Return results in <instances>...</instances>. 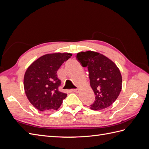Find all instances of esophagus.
<instances>
[{"instance_id": "34e87169", "label": "esophagus", "mask_w": 149, "mask_h": 149, "mask_svg": "<svg viewBox=\"0 0 149 149\" xmlns=\"http://www.w3.org/2000/svg\"><path fill=\"white\" fill-rule=\"evenodd\" d=\"M72 91L75 92V93H78V92L79 91V88H76V89H72Z\"/></svg>"}]
</instances>
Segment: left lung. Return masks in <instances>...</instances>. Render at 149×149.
I'll list each match as a JSON object with an SVG mask.
<instances>
[{"mask_svg":"<svg viewBox=\"0 0 149 149\" xmlns=\"http://www.w3.org/2000/svg\"><path fill=\"white\" fill-rule=\"evenodd\" d=\"M76 58L83 67H88L90 85L96 95L90 109L101 110L110 106L122 89V76L118 67L106 56L93 51L78 53Z\"/></svg>","mask_w":149,"mask_h":149,"instance_id":"obj_1","label":"left lung"}]
</instances>
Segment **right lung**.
I'll use <instances>...</instances> for the list:
<instances>
[{"mask_svg": "<svg viewBox=\"0 0 149 149\" xmlns=\"http://www.w3.org/2000/svg\"><path fill=\"white\" fill-rule=\"evenodd\" d=\"M71 56L68 53L46 54L26 69L24 78L25 93L36 109L52 112L60 107L67 94L58 90L61 80L58 78L57 71Z\"/></svg>", "mask_w": 149, "mask_h": 149, "instance_id": "right-lung-1", "label": "right lung"}]
</instances>
